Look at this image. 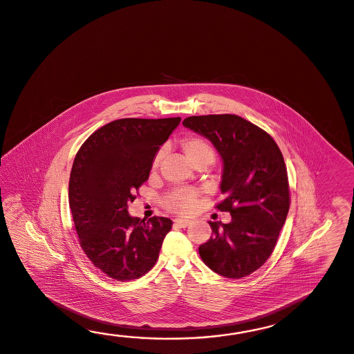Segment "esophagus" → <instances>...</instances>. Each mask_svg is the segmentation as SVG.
I'll return each instance as SVG.
<instances>
[{"label": "esophagus", "mask_w": 354, "mask_h": 354, "mask_svg": "<svg viewBox=\"0 0 354 354\" xmlns=\"http://www.w3.org/2000/svg\"><path fill=\"white\" fill-rule=\"evenodd\" d=\"M174 222H175V225H176L178 227L181 228L188 227L189 225H190V221L184 220V218H175Z\"/></svg>", "instance_id": "obj_1"}]
</instances>
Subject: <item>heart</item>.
I'll list each match as a JSON object with an SVG mask.
<instances>
[{
    "label": "heart",
    "mask_w": 354,
    "mask_h": 354,
    "mask_svg": "<svg viewBox=\"0 0 354 354\" xmlns=\"http://www.w3.org/2000/svg\"><path fill=\"white\" fill-rule=\"evenodd\" d=\"M181 149L193 166L205 164V166L212 164L216 158V149L211 142L207 141L199 136H187L180 142ZM164 156V151L160 149L153 156L151 170L158 171L161 160ZM199 202L198 193L190 189H175L170 192L162 199L164 208L170 212L178 213L181 216H189L196 211Z\"/></svg>",
    "instance_id": "obj_1"
}]
</instances>
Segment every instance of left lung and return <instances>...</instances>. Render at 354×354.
I'll use <instances>...</instances> for the list:
<instances>
[{"mask_svg": "<svg viewBox=\"0 0 354 354\" xmlns=\"http://www.w3.org/2000/svg\"><path fill=\"white\" fill-rule=\"evenodd\" d=\"M183 124L220 152L225 199L216 208L232 217L230 223L209 222L212 236L199 255L222 277L252 274L274 250L291 205L282 152L270 134L235 114L189 117Z\"/></svg>", "mask_w": 354, "mask_h": 354, "instance_id": "left-lung-1", "label": "left lung"}]
</instances>
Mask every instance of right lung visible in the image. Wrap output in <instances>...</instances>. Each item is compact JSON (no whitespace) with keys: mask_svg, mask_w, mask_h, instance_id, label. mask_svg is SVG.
<instances>
[{"mask_svg":"<svg viewBox=\"0 0 354 354\" xmlns=\"http://www.w3.org/2000/svg\"><path fill=\"white\" fill-rule=\"evenodd\" d=\"M180 120H113L95 131L73 160L68 199L80 246L94 267L119 282L151 270L173 226L166 217H131L127 208Z\"/></svg>","mask_w":354,"mask_h":354,"instance_id":"add662e5","label":"right lung"}]
</instances>
